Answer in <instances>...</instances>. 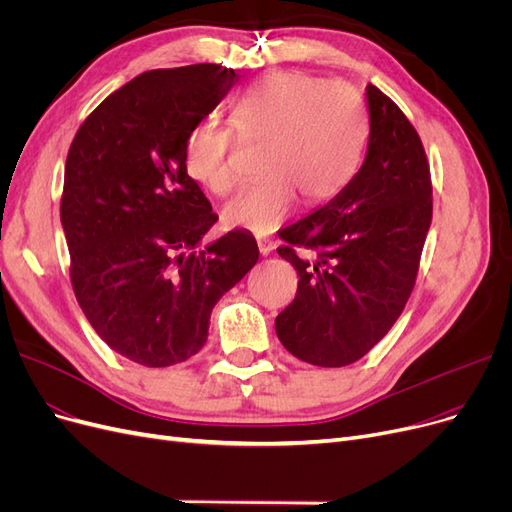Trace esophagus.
<instances>
[{"label":"esophagus","mask_w":512,"mask_h":512,"mask_svg":"<svg viewBox=\"0 0 512 512\" xmlns=\"http://www.w3.org/2000/svg\"><path fill=\"white\" fill-rule=\"evenodd\" d=\"M257 246H259V253L261 255H270L272 251H274V240H270V238H259L257 240Z\"/></svg>","instance_id":"esophagus-1"}]
</instances>
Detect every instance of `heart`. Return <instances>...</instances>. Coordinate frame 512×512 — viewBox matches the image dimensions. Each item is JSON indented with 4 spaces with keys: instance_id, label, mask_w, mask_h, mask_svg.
Listing matches in <instances>:
<instances>
[{
    "instance_id": "b5f03b06",
    "label": "heart",
    "mask_w": 512,
    "mask_h": 512,
    "mask_svg": "<svg viewBox=\"0 0 512 512\" xmlns=\"http://www.w3.org/2000/svg\"><path fill=\"white\" fill-rule=\"evenodd\" d=\"M232 122L246 139H266L263 177L225 204L227 225L268 234L297 204L331 200L361 160L365 111L358 94L339 82L301 71H278L244 90L232 105ZM236 132L217 122L196 124L185 139L189 177L217 196L238 183Z\"/></svg>"
}]
</instances>
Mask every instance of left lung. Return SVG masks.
I'll list each match as a JSON object with an SVG mask.
<instances>
[{
    "label": "left lung",
    "mask_w": 512,
    "mask_h": 512,
    "mask_svg": "<svg viewBox=\"0 0 512 512\" xmlns=\"http://www.w3.org/2000/svg\"><path fill=\"white\" fill-rule=\"evenodd\" d=\"M367 109L358 173L325 206L278 232L287 242L278 255L299 282L276 316V335L316 367L352 365L390 331L413 291L432 221L430 168L418 132L373 84Z\"/></svg>",
    "instance_id": "1"
}]
</instances>
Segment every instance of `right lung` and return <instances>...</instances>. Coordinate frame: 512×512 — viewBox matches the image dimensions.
I'll list each match as a JSON object with an SVG mask.
<instances>
[{
	"label": "right lung",
	"mask_w": 512,
	"mask_h": 512,
	"mask_svg": "<svg viewBox=\"0 0 512 512\" xmlns=\"http://www.w3.org/2000/svg\"><path fill=\"white\" fill-rule=\"evenodd\" d=\"M236 82L211 63L145 71L69 147L61 223L75 299L103 342L143 367L200 352L215 304L259 259L244 230L198 249L219 217L185 168L189 130Z\"/></svg>",
	"instance_id": "right-lung-1"
}]
</instances>
